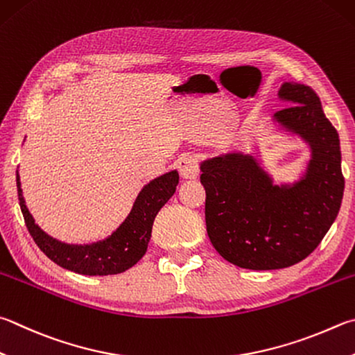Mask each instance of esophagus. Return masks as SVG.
Returning a JSON list of instances; mask_svg holds the SVG:
<instances>
[{
  "label": "esophagus",
  "instance_id": "1",
  "mask_svg": "<svg viewBox=\"0 0 355 355\" xmlns=\"http://www.w3.org/2000/svg\"><path fill=\"white\" fill-rule=\"evenodd\" d=\"M178 172L183 180H196L200 173L198 163L192 157H182L178 159Z\"/></svg>",
  "mask_w": 355,
  "mask_h": 355
}]
</instances>
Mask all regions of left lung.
<instances>
[{
	"mask_svg": "<svg viewBox=\"0 0 355 355\" xmlns=\"http://www.w3.org/2000/svg\"><path fill=\"white\" fill-rule=\"evenodd\" d=\"M290 102L273 121L311 147L304 175L275 184L251 153L228 152L200 163L209 241L241 268L276 270L298 263L323 241L341 206L345 178L340 139L311 87L284 82Z\"/></svg>",
	"mask_w": 355,
	"mask_h": 355,
	"instance_id": "obj_1",
	"label": "left lung"
}]
</instances>
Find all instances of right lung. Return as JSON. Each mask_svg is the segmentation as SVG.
<instances>
[{"label": "right lung", "instance_id": "obj_1", "mask_svg": "<svg viewBox=\"0 0 355 355\" xmlns=\"http://www.w3.org/2000/svg\"><path fill=\"white\" fill-rule=\"evenodd\" d=\"M178 184V172L171 171L147 183L135 200L132 211L113 233L93 243H65L54 239L38 227L26 206L20 175L17 171V191L26 227L44 254L69 272L88 276L118 275L133 267L146 254L152 225L158 211L167 203Z\"/></svg>", "mask_w": 355, "mask_h": 355}]
</instances>
